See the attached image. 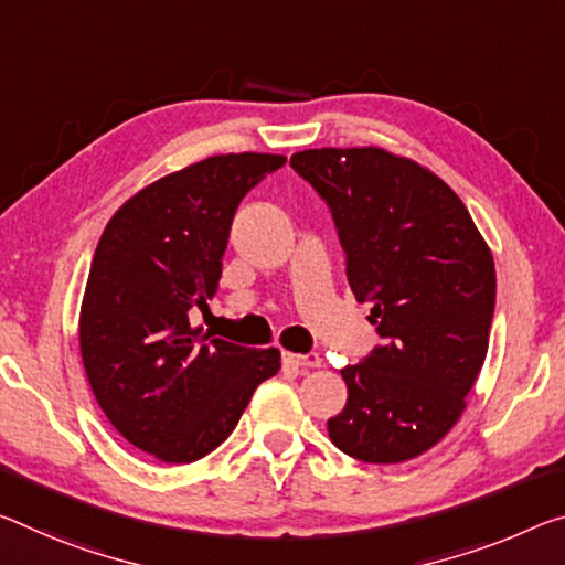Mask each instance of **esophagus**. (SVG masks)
<instances>
[{
    "instance_id": "esophagus-1",
    "label": "esophagus",
    "mask_w": 565,
    "mask_h": 565,
    "mask_svg": "<svg viewBox=\"0 0 565 565\" xmlns=\"http://www.w3.org/2000/svg\"><path fill=\"white\" fill-rule=\"evenodd\" d=\"M284 364L297 372H307V370H315V366H321V356L317 352H309V354L284 352Z\"/></svg>"
}]
</instances>
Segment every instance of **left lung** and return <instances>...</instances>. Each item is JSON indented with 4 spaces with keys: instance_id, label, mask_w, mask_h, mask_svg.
Segmentation results:
<instances>
[{
    "instance_id": "8db88e82",
    "label": "left lung",
    "mask_w": 565,
    "mask_h": 565,
    "mask_svg": "<svg viewBox=\"0 0 565 565\" xmlns=\"http://www.w3.org/2000/svg\"><path fill=\"white\" fill-rule=\"evenodd\" d=\"M291 168L327 201L347 279L384 339L344 366L347 405L327 423L349 458L392 465L450 433L488 354L495 264L450 185L382 148H319Z\"/></svg>"
}]
</instances>
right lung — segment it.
I'll list each match as a JSON object with an SVG mask.
<instances>
[{"label": "right lung", "mask_w": 565, "mask_h": 565, "mask_svg": "<svg viewBox=\"0 0 565 565\" xmlns=\"http://www.w3.org/2000/svg\"><path fill=\"white\" fill-rule=\"evenodd\" d=\"M284 156L228 153L175 170L125 201L89 266L79 352L97 405L138 450L193 462L226 440L279 349L199 337L188 311L216 294L231 223Z\"/></svg>", "instance_id": "add662e5"}]
</instances>
